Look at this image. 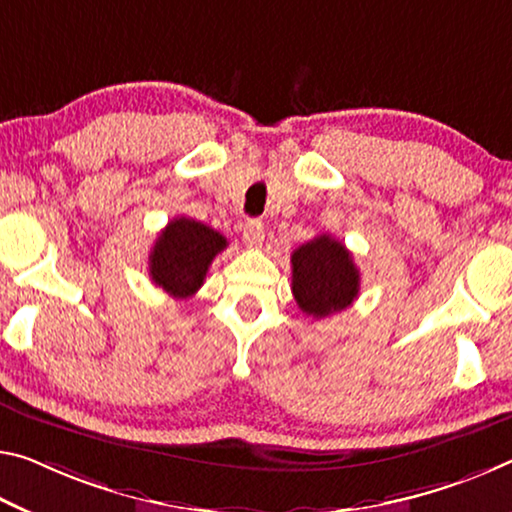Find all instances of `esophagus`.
Masks as SVG:
<instances>
[{"label":"esophagus","mask_w":512,"mask_h":512,"mask_svg":"<svg viewBox=\"0 0 512 512\" xmlns=\"http://www.w3.org/2000/svg\"><path fill=\"white\" fill-rule=\"evenodd\" d=\"M264 241V223L257 221V218H253V221H248L246 225H243V243H246L248 248H259L262 246Z\"/></svg>","instance_id":"1"}]
</instances>
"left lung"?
Listing matches in <instances>:
<instances>
[{
    "mask_svg": "<svg viewBox=\"0 0 512 512\" xmlns=\"http://www.w3.org/2000/svg\"><path fill=\"white\" fill-rule=\"evenodd\" d=\"M291 291L300 310L323 319L358 298L360 271L342 241L321 234L291 255Z\"/></svg>",
    "mask_w": 512,
    "mask_h": 512,
    "instance_id": "1",
    "label": "left lung"
}]
</instances>
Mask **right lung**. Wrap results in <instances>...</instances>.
Here are the masks:
<instances>
[{"instance_id":"obj_1","label":"right lung","mask_w":512,"mask_h":512,"mask_svg":"<svg viewBox=\"0 0 512 512\" xmlns=\"http://www.w3.org/2000/svg\"><path fill=\"white\" fill-rule=\"evenodd\" d=\"M227 248L221 232L193 218H173L150 250V278L173 298H189L205 282L209 264Z\"/></svg>"}]
</instances>
